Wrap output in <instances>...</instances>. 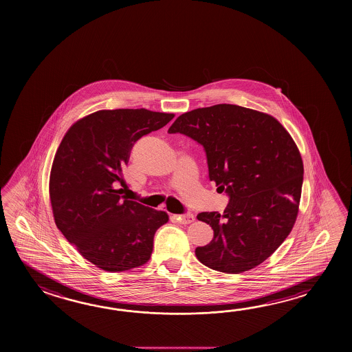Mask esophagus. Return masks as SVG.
<instances>
[{
    "mask_svg": "<svg viewBox=\"0 0 352 352\" xmlns=\"http://www.w3.org/2000/svg\"><path fill=\"white\" fill-rule=\"evenodd\" d=\"M175 219L181 224H191L194 223L195 217L192 214H182V215H175Z\"/></svg>",
    "mask_w": 352,
    "mask_h": 352,
    "instance_id": "obj_1",
    "label": "esophagus"
}]
</instances>
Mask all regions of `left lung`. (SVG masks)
Masks as SVG:
<instances>
[{
    "mask_svg": "<svg viewBox=\"0 0 352 352\" xmlns=\"http://www.w3.org/2000/svg\"><path fill=\"white\" fill-rule=\"evenodd\" d=\"M168 133L204 146L209 177L230 201L223 214L200 212L214 239L196 248L211 270L238 274L253 270L277 250L294 226L303 182L298 147L273 116L234 104L184 113Z\"/></svg>",
    "mask_w": 352,
    "mask_h": 352,
    "instance_id": "1",
    "label": "left lung"
}]
</instances>
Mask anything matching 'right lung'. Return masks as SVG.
I'll list each match as a JSON object with an SVG mask.
<instances>
[{"instance_id":"add662e5","label":"right lung","mask_w":352,"mask_h":352,"mask_svg":"<svg viewBox=\"0 0 352 352\" xmlns=\"http://www.w3.org/2000/svg\"><path fill=\"white\" fill-rule=\"evenodd\" d=\"M173 113L103 109L76 120L54 157L49 195L60 232L82 258L117 273L150 261L166 211L123 196L122 167L142 135L166 126Z\"/></svg>"}]
</instances>
